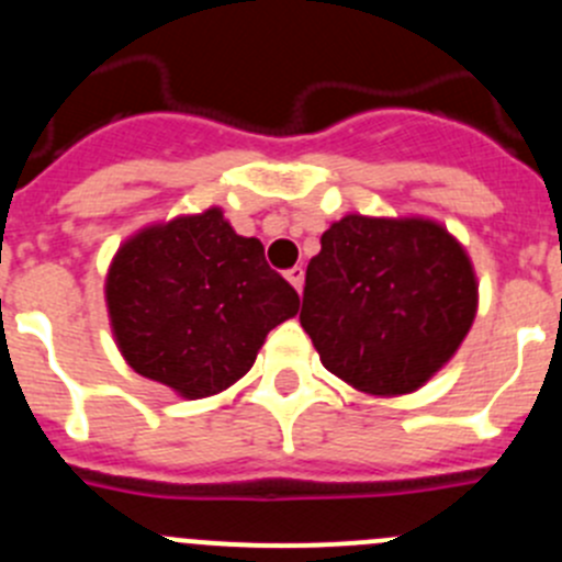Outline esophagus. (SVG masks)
<instances>
[{
	"label": "esophagus",
	"mask_w": 562,
	"mask_h": 562,
	"mask_svg": "<svg viewBox=\"0 0 562 562\" xmlns=\"http://www.w3.org/2000/svg\"><path fill=\"white\" fill-rule=\"evenodd\" d=\"M285 277H288V282L296 288V291H302V285H304V269H302V266H293V269H288Z\"/></svg>",
	"instance_id": "34e87169"
}]
</instances>
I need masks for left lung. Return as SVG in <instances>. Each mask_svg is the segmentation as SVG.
<instances>
[{
    "instance_id": "1",
    "label": "left lung",
    "mask_w": 562,
    "mask_h": 562,
    "mask_svg": "<svg viewBox=\"0 0 562 562\" xmlns=\"http://www.w3.org/2000/svg\"><path fill=\"white\" fill-rule=\"evenodd\" d=\"M475 310L470 258L445 227L351 214L321 236L299 321L329 373L403 395L453 357Z\"/></svg>"
}]
</instances>
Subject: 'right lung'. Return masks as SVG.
Wrapping results in <instances>:
<instances>
[{"label":"right lung","instance_id":"1","mask_svg":"<svg viewBox=\"0 0 562 562\" xmlns=\"http://www.w3.org/2000/svg\"><path fill=\"white\" fill-rule=\"evenodd\" d=\"M125 362L183 397L236 384L266 335L299 313V293L236 236L220 209L148 227L123 244L106 280Z\"/></svg>","mask_w":562,"mask_h":562}]
</instances>
